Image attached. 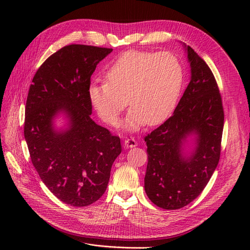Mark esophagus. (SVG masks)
I'll return each mask as SVG.
<instances>
[{
    "mask_svg": "<svg viewBox=\"0 0 250 250\" xmlns=\"http://www.w3.org/2000/svg\"><path fill=\"white\" fill-rule=\"evenodd\" d=\"M124 146L126 148H133L135 146H138V143L134 140V138H127L124 141Z\"/></svg>",
    "mask_w": 250,
    "mask_h": 250,
    "instance_id": "esophagus-1",
    "label": "esophagus"
}]
</instances>
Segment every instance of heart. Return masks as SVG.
Wrapping results in <instances>:
<instances>
[{"instance_id": "1", "label": "heart", "mask_w": 250, "mask_h": 250, "mask_svg": "<svg viewBox=\"0 0 250 250\" xmlns=\"http://www.w3.org/2000/svg\"><path fill=\"white\" fill-rule=\"evenodd\" d=\"M105 77L107 81L89 84L90 103L110 126L119 124L129 103L125 125L137 130L145 123L160 124L171 115L183 88L184 69L169 52L127 51L113 62Z\"/></svg>"}]
</instances>
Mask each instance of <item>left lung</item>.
Segmentation results:
<instances>
[{
    "mask_svg": "<svg viewBox=\"0 0 250 250\" xmlns=\"http://www.w3.org/2000/svg\"><path fill=\"white\" fill-rule=\"evenodd\" d=\"M191 81L173 115L148 133L145 191L155 206L178 209L206 188L220 160L224 125L222 98L213 72L190 46ZM198 135V147L185 158L181 145L188 134Z\"/></svg>",
    "mask_w": 250,
    "mask_h": 250,
    "instance_id": "obj_1",
    "label": "left lung"
}]
</instances>
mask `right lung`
<instances>
[{
  "label": "right lung",
  "instance_id": "right-lung-1",
  "mask_svg": "<svg viewBox=\"0 0 250 250\" xmlns=\"http://www.w3.org/2000/svg\"><path fill=\"white\" fill-rule=\"evenodd\" d=\"M112 49L69 44L44 60L32 79L25 108L24 135L31 162L49 190L62 202L86 207L106 191L120 138L90 119V76ZM59 111L70 128L56 132Z\"/></svg>",
  "mask_w": 250,
  "mask_h": 250
}]
</instances>
